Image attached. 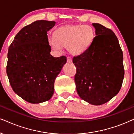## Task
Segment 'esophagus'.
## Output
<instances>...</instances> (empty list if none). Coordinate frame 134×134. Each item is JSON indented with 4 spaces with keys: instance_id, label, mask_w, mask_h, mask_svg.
I'll use <instances>...</instances> for the list:
<instances>
[{
    "instance_id": "34e87169",
    "label": "esophagus",
    "mask_w": 134,
    "mask_h": 134,
    "mask_svg": "<svg viewBox=\"0 0 134 134\" xmlns=\"http://www.w3.org/2000/svg\"><path fill=\"white\" fill-rule=\"evenodd\" d=\"M67 62L68 63H71L72 62V58L71 57H67Z\"/></svg>"
}]
</instances>
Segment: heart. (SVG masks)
<instances>
[{
  "label": "heart",
  "mask_w": 134,
  "mask_h": 134,
  "mask_svg": "<svg viewBox=\"0 0 134 134\" xmlns=\"http://www.w3.org/2000/svg\"><path fill=\"white\" fill-rule=\"evenodd\" d=\"M95 37L94 29L89 25H68L57 29L48 42L55 50L60 51L66 47L71 54L79 55L89 48Z\"/></svg>",
  "instance_id": "obj_1"
}]
</instances>
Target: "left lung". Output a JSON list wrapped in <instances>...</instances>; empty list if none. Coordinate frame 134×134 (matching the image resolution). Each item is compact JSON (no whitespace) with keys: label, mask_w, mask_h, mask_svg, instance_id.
<instances>
[{"label":"left lung","mask_w":134,"mask_h":134,"mask_svg":"<svg viewBox=\"0 0 134 134\" xmlns=\"http://www.w3.org/2000/svg\"><path fill=\"white\" fill-rule=\"evenodd\" d=\"M95 36L86 52L74 57V76L80 98L93 105L107 103L118 94L124 76L123 53L114 33L92 23Z\"/></svg>","instance_id":"8db88e82"}]
</instances>
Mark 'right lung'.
Returning a JSON list of instances; mask_svg holds the SVG:
<instances>
[{
  "mask_svg": "<svg viewBox=\"0 0 134 134\" xmlns=\"http://www.w3.org/2000/svg\"><path fill=\"white\" fill-rule=\"evenodd\" d=\"M53 21H36L16 34L9 47L7 74L15 93L31 103L48 101L54 92V82L66 57L50 55L47 31Z\"/></svg>",
  "mask_w": 134,
  "mask_h": 134,
  "instance_id": "add662e5",
  "label": "right lung"
}]
</instances>
